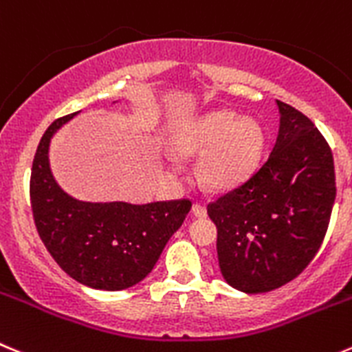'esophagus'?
Wrapping results in <instances>:
<instances>
[{"mask_svg":"<svg viewBox=\"0 0 352 352\" xmlns=\"http://www.w3.org/2000/svg\"><path fill=\"white\" fill-rule=\"evenodd\" d=\"M192 212H193V216H197V217H206V216H207L206 206H202V204H200V202L193 204Z\"/></svg>","mask_w":352,"mask_h":352,"instance_id":"34e87169","label":"esophagus"}]
</instances>
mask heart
I'll return each mask as SVG.
<instances>
[{
    "label": "heart",
    "instance_id": "heart-1",
    "mask_svg": "<svg viewBox=\"0 0 352 352\" xmlns=\"http://www.w3.org/2000/svg\"><path fill=\"white\" fill-rule=\"evenodd\" d=\"M264 145L259 122L232 110H214L190 120L173 138L182 155H200L197 174L210 190H232L245 182Z\"/></svg>",
    "mask_w": 352,
    "mask_h": 352
}]
</instances>
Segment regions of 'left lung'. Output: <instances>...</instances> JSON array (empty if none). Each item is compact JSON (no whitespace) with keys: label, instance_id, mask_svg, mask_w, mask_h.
Instances as JSON below:
<instances>
[{"label":"left lung","instance_id":"left-lung-1","mask_svg":"<svg viewBox=\"0 0 352 352\" xmlns=\"http://www.w3.org/2000/svg\"><path fill=\"white\" fill-rule=\"evenodd\" d=\"M278 138L249 179L207 206L217 259L233 289L261 294L306 270L329 228L336 169L329 143L294 107L276 100Z\"/></svg>","mask_w":352,"mask_h":352}]
</instances>
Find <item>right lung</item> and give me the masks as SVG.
I'll return each instance as SVG.
<instances>
[{
  "label": "right lung",
  "mask_w": 352,
  "mask_h": 352,
  "mask_svg": "<svg viewBox=\"0 0 352 352\" xmlns=\"http://www.w3.org/2000/svg\"><path fill=\"white\" fill-rule=\"evenodd\" d=\"M76 113L50 124L31 170V207L43 243L70 278L98 290H124L142 282L167 240L192 209L188 199L133 206L93 204L67 195L53 178V135Z\"/></svg>",
  "instance_id": "add662e5"
}]
</instances>
